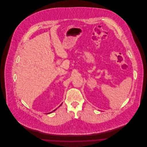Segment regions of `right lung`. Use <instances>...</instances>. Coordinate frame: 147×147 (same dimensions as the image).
Wrapping results in <instances>:
<instances>
[{"instance_id": "right-lung-1", "label": "right lung", "mask_w": 147, "mask_h": 147, "mask_svg": "<svg viewBox=\"0 0 147 147\" xmlns=\"http://www.w3.org/2000/svg\"><path fill=\"white\" fill-rule=\"evenodd\" d=\"M62 105V104H61V105H60V106H61V105ZM56 110H57V109H55V110H53V111H52V112H54V111H56ZM52 112H49V113H52Z\"/></svg>"}]
</instances>
